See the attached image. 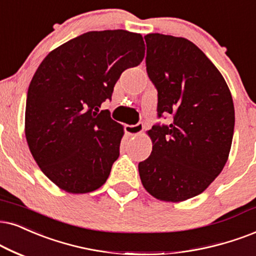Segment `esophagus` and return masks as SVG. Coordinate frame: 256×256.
I'll use <instances>...</instances> for the list:
<instances>
[{
    "mask_svg": "<svg viewBox=\"0 0 256 256\" xmlns=\"http://www.w3.org/2000/svg\"><path fill=\"white\" fill-rule=\"evenodd\" d=\"M125 131L128 134L134 136V137L136 136H140L144 131V125H143V122H138V124H136V125H126Z\"/></svg>",
    "mask_w": 256,
    "mask_h": 256,
    "instance_id": "obj_1",
    "label": "esophagus"
}]
</instances>
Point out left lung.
Segmentation results:
<instances>
[{
    "instance_id": "8db88e82",
    "label": "left lung",
    "mask_w": 256,
    "mask_h": 256,
    "mask_svg": "<svg viewBox=\"0 0 256 256\" xmlns=\"http://www.w3.org/2000/svg\"><path fill=\"white\" fill-rule=\"evenodd\" d=\"M146 70L158 90V117L170 125L148 131L152 151L138 164L145 190L164 202L203 192L228 160L235 111L224 78L204 53L184 38L148 34Z\"/></svg>"
}]
</instances>
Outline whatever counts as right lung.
<instances>
[{"instance_id":"right-lung-1","label":"right lung","mask_w":256,"mask_h":256,"mask_svg":"<svg viewBox=\"0 0 256 256\" xmlns=\"http://www.w3.org/2000/svg\"><path fill=\"white\" fill-rule=\"evenodd\" d=\"M144 56L140 34L117 29L74 38L40 64L27 93L24 134L38 168L60 189L87 194L108 178L124 128L99 108Z\"/></svg>"}]
</instances>
